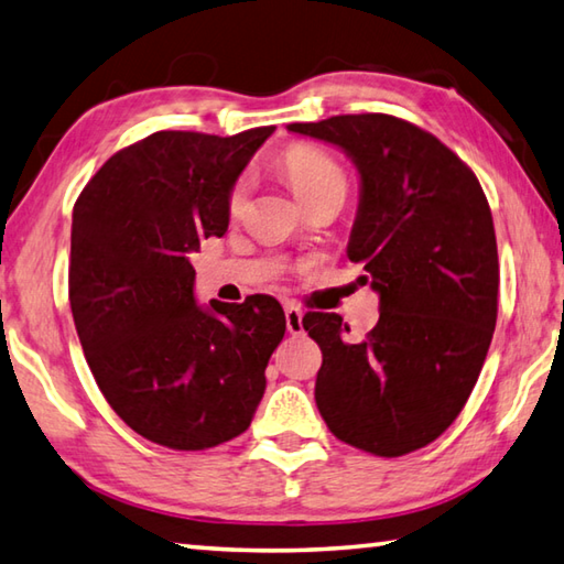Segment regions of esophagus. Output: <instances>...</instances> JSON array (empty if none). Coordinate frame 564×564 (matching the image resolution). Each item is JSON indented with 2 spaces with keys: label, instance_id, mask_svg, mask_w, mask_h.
Instances as JSON below:
<instances>
[{
  "label": "esophagus",
  "instance_id": "1",
  "mask_svg": "<svg viewBox=\"0 0 564 564\" xmlns=\"http://www.w3.org/2000/svg\"><path fill=\"white\" fill-rule=\"evenodd\" d=\"M302 310L296 304H284V318H286V332L292 336L304 334V324H302Z\"/></svg>",
  "mask_w": 564,
  "mask_h": 564
}]
</instances>
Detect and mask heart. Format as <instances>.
<instances>
[{
	"label": "heart",
	"mask_w": 564,
	"mask_h": 564,
	"mask_svg": "<svg viewBox=\"0 0 564 564\" xmlns=\"http://www.w3.org/2000/svg\"><path fill=\"white\" fill-rule=\"evenodd\" d=\"M278 166L280 176L284 178L290 188L294 191V196L302 200L304 208H310L312 204L328 196H346L348 188V178L344 166L336 162L332 154H326L324 150L312 144H290L286 150L278 156ZM248 200V184L236 182L230 186L228 196H226V210L230 218H238L246 208Z\"/></svg>",
	"instance_id": "heart-1"
}]
</instances>
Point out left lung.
<instances>
[{
	"label": "left lung",
	"instance_id": "8db88e82",
	"mask_svg": "<svg viewBox=\"0 0 564 564\" xmlns=\"http://www.w3.org/2000/svg\"><path fill=\"white\" fill-rule=\"evenodd\" d=\"M354 159L360 204L348 258L380 318L348 344L338 314L302 324L322 348L316 408L334 437L376 456L427 447L479 380L498 314V250L479 178L437 137L382 112L286 124ZM368 280V278H366Z\"/></svg>",
	"mask_w": 564,
	"mask_h": 564
}]
</instances>
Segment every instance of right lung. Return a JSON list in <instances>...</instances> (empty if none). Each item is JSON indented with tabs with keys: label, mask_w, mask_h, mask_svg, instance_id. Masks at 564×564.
<instances>
[{
	"label": "right lung",
	"mask_w": 564,
	"mask_h": 564,
	"mask_svg": "<svg viewBox=\"0 0 564 564\" xmlns=\"http://www.w3.org/2000/svg\"><path fill=\"white\" fill-rule=\"evenodd\" d=\"M272 132H154L112 154L73 206L68 300L85 360L127 427L162 447H218L262 400L280 302L204 310L188 254L228 230V191Z\"/></svg>",
	"instance_id": "obj_1"
}]
</instances>
